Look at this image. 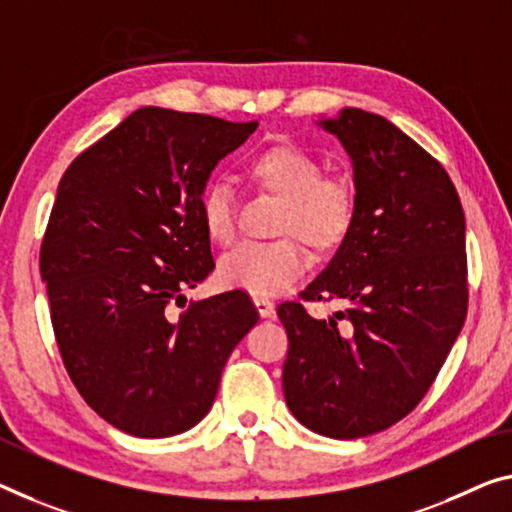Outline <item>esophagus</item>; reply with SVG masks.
I'll return each instance as SVG.
<instances>
[{
  "label": "esophagus",
  "instance_id": "34e87169",
  "mask_svg": "<svg viewBox=\"0 0 512 512\" xmlns=\"http://www.w3.org/2000/svg\"><path fill=\"white\" fill-rule=\"evenodd\" d=\"M254 304L258 313H261L263 318H272L274 316V304L272 300H267V297H254Z\"/></svg>",
  "mask_w": 512,
  "mask_h": 512
}]
</instances>
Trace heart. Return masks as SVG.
Returning <instances> with one entry per match:
<instances>
[{
    "label": "heart",
    "instance_id": "heart-1",
    "mask_svg": "<svg viewBox=\"0 0 512 512\" xmlns=\"http://www.w3.org/2000/svg\"><path fill=\"white\" fill-rule=\"evenodd\" d=\"M322 160L295 144H274L251 155L245 176L254 190L279 199L272 242H245L219 258V281L256 297L288 290L309 267L300 239L313 251H332L348 238L357 217V190L345 176L322 174ZM199 217L208 238H235V199L222 180H208L199 194Z\"/></svg>",
    "mask_w": 512,
    "mask_h": 512
}]
</instances>
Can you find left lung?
I'll use <instances>...</instances> for the list:
<instances>
[{"instance_id":"1","label":"left lung","mask_w":512,"mask_h":512,"mask_svg":"<svg viewBox=\"0 0 512 512\" xmlns=\"http://www.w3.org/2000/svg\"><path fill=\"white\" fill-rule=\"evenodd\" d=\"M320 125L350 155L357 217L300 300L279 304L283 396L309 430L357 439L421 403L465 325V210L442 164L382 116L345 107ZM332 299L349 309H303Z\"/></svg>"}]
</instances>
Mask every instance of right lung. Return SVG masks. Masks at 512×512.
Returning a JSON list of instances; mask_svg holds the SVG:
<instances>
[{
    "instance_id": "obj_1",
    "label": "right lung",
    "mask_w": 512,
    "mask_h": 512,
    "mask_svg": "<svg viewBox=\"0 0 512 512\" xmlns=\"http://www.w3.org/2000/svg\"><path fill=\"white\" fill-rule=\"evenodd\" d=\"M256 125L141 107L61 176L41 245L54 338L86 405L128 435L196 426L258 322L242 290L176 311L215 270L199 194Z\"/></svg>"
}]
</instances>
